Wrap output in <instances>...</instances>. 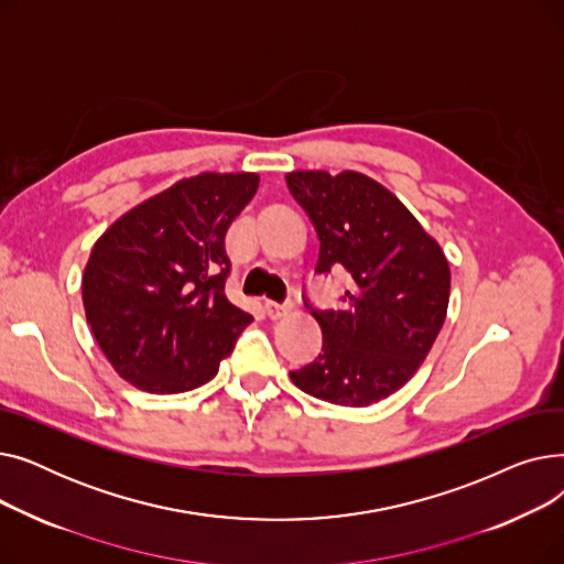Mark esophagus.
Returning <instances> with one entry per match:
<instances>
[{
	"instance_id": "obj_1",
	"label": "esophagus",
	"mask_w": 564,
	"mask_h": 564,
	"mask_svg": "<svg viewBox=\"0 0 564 564\" xmlns=\"http://www.w3.org/2000/svg\"><path fill=\"white\" fill-rule=\"evenodd\" d=\"M288 311H290V308H285V306L276 304V302H264V313L270 315L272 319H281L283 315H288Z\"/></svg>"
}]
</instances>
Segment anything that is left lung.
Segmentation results:
<instances>
[{
  "label": "left lung",
  "mask_w": 564,
  "mask_h": 564,
  "mask_svg": "<svg viewBox=\"0 0 564 564\" xmlns=\"http://www.w3.org/2000/svg\"><path fill=\"white\" fill-rule=\"evenodd\" d=\"M290 194L319 237L317 274L351 276L338 311H315L319 357L290 379L340 406H368L400 391L430 354L451 302V264L409 207L359 171H290Z\"/></svg>",
  "instance_id": "8db88e82"
}]
</instances>
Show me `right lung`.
<instances>
[{
    "mask_svg": "<svg viewBox=\"0 0 564 564\" xmlns=\"http://www.w3.org/2000/svg\"><path fill=\"white\" fill-rule=\"evenodd\" d=\"M258 183L251 171L183 177L96 240L82 274L86 322L134 389L175 395L203 387L253 322L224 292V237Z\"/></svg>",
    "mask_w": 564,
    "mask_h": 564,
    "instance_id": "obj_1",
    "label": "right lung"
}]
</instances>
